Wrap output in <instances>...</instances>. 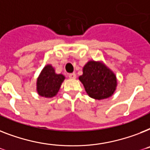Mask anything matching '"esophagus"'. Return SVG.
<instances>
[{"instance_id":"obj_1","label":"esophagus","mask_w":150,"mask_h":150,"mask_svg":"<svg viewBox=\"0 0 150 150\" xmlns=\"http://www.w3.org/2000/svg\"><path fill=\"white\" fill-rule=\"evenodd\" d=\"M69 77L71 79H75L76 78V74L75 73H71V74H69Z\"/></svg>"}]
</instances>
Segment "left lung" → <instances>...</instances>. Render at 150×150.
Instances as JSON below:
<instances>
[{"label":"left lung","mask_w":150,"mask_h":150,"mask_svg":"<svg viewBox=\"0 0 150 150\" xmlns=\"http://www.w3.org/2000/svg\"><path fill=\"white\" fill-rule=\"evenodd\" d=\"M87 94L95 99L109 98L117 86L116 76L101 62L89 61L83 68V74L79 76Z\"/></svg>","instance_id":"8db88e82"}]
</instances>
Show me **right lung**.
<instances>
[{"label":"right lung","mask_w":150,"mask_h":150,"mask_svg":"<svg viewBox=\"0 0 150 150\" xmlns=\"http://www.w3.org/2000/svg\"><path fill=\"white\" fill-rule=\"evenodd\" d=\"M64 80V75L56 74L54 68L51 64H47L38 78V93L42 97L52 98L57 95Z\"/></svg>","instance_id":"right-lung-1"}]
</instances>
